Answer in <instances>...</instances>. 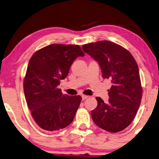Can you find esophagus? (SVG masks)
Here are the masks:
<instances>
[{"label":"esophagus","instance_id":"obj_1","mask_svg":"<svg viewBox=\"0 0 159 159\" xmlns=\"http://www.w3.org/2000/svg\"><path fill=\"white\" fill-rule=\"evenodd\" d=\"M88 96H87V95H82L83 100H85L86 99H88Z\"/></svg>","mask_w":159,"mask_h":159}]
</instances>
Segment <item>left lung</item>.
Returning a JSON list of instances; mask_svg holds the SVG:
<instances>
[{
	"instance_id": "obj_1",
	"label": "left lung",
	"mask_w": 159,
	"mask_h": 159,
	"mask_svg": "<svg viewBox=\"0 0 159 159\" xmlns=\"http://www.w3.org/2000/svg\"><path fill=\"white\" fill-rule=\"evenodd\" d=\"M82 48L99 63L103 79L112 83L108 103L96 97L98 104L91 112L92 120L108 132L122 131L134 120L142 99L137 62L128 50L107 40L84 44Z\"/></svg>"
}]
</instances>
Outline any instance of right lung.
Here are the masks:
<instances>
[{
    "label": "right lung",
    "mask_w": 159,
    "mask_h": 159,
    "mask_svg": "<svg viewBox=\"0 0 159 159\" xmlns=\"http://www.w3.org/2000/svg\"><path fill=\"white\" fill-rule=\"evenodd\" d=\"M79 45L53 44L31 57L24 79L28 107L40 128L48 131L65 128L72 122L82 98L63 94L57 88L67 76L72 63L84 56Z\"/></svg>",
    "instance_id": "add662e5"
}]
</instances>
